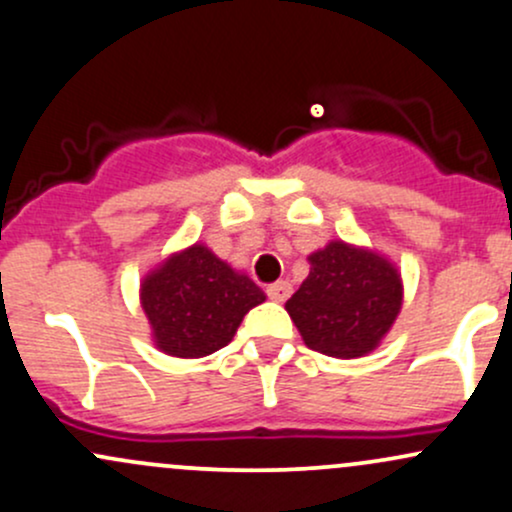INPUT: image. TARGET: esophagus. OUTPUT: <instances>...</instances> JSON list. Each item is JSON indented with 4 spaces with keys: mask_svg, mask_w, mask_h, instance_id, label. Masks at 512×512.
Returning <instances> with one entry per match:
<instances>
[{
    "mask_svg": "<svg viewBox=\"0 0 512 512\" xmlns=\"http://www.w3.org/2000/svg\"><path fill=\"white\" fill-rule=\"evenodd\" d=\"M268 297H271L273 302H285L287 297H290V292H292V285L287 283V280H278V283H273V285H268Z\"/></svg>",
    "mask_w": 512,
    "mask_h": 512,
    "instance_id": "1",
    "label": "esophagus"
}]
</instances>
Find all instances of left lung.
Returning <instances> with one entry per match:
<instances>
[{
	"instance_id": "1",
	"label": "left lung",
	"mask_w": 512,
	"mask_h": 512,
	"mask_svg": "<svg viewBox=\"0 0 512 512\" xmlns=\"http://www.w3.org/2000/svg\"><path fill=\"white\" fill-rule=\"evenodd\" d=\"M307 258L309 275L285 302L304 346L343 360L372 353L401 312L399 268L387 256L343 239Z\"/></svg>"
}]
</instances>
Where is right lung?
Returning <instances> with one entry per match:
<instances>
[{
	"label": "right lung",
	"mask_w": 512,
	"mask_h": 512,
	"mask_svg": "<svg viewBox=\"0 0 512 512\" xmlns=\"http://www.w3.org/2000/svg\"><path fill=\"white\" fill-rule=\"evenodd\" d=\"M266 292L195 241L154 266L140 283L152 343L171 358H205L225 348Z\"/></svg>",
	"instance_id": "obj_1"
}]
</instances>
